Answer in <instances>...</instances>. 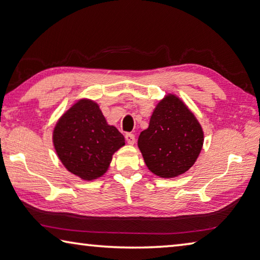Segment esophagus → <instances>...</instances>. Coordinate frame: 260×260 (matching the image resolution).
I'll return each mask as SVG.
<instances>
[{
	"label": "esophagus",
	"mask_w": 260,
	"mask_h": 260,
	"mask_svg": "<svg viewBox=\"0 0 260 260\" xmlns=\"http://www.w3.org/2000/svg\"><path fill=\"white\" fill-rule=\"evenodd\" d=\"M125 139H126V142H127V143L131 144V146H133L134 142H135V136H134V134L127 133V134L125 135Z\"/></svg>",
	"instance_id": "1"
}]
</instances>
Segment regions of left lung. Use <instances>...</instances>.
Returning a JSON list of instances; mask_svg holds the SVG:
<instances>
[{
	"label": "left lung",
	"mask_w": 260,
	"mask_h": 260,
	"mask_svg": "<svg viewBox=\"0 0 260 260\" xmlns=\"http://www.w3.org/2000/svg\"><path fill=\"white\" fill-rule=\"evenodd\" d=\"M204 142L202 126L178 96L166 95L151 114L138 146L153 174L174 178L195 164Z\"/></svg>",
	"instance_id": "1"
}]
</instances>
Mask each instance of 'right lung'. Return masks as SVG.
<instances>
[{"mask_svg":"<svg viewBox=\"0 0 260 260\" xmlns=\"http://www.w3.org/2000/svg\"><path fill=\"white\" fill-rule=\"evenodd\" d=\"M57 156L69 172L86 181L107 172L112 155L125 146V139L109 125L99 104L79 100L59 118L52 133Z\"/></svg>","mask_w":260,"mask_h":260,"instance_id":"obj_1","label":"right lung"}]
</instances>
